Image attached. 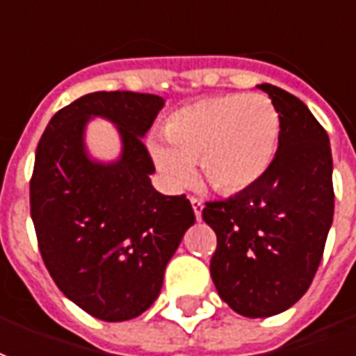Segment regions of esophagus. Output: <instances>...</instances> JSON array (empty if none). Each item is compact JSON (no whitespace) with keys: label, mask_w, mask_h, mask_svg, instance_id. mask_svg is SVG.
<instances>
[{"label":"esophagus","mask_w":356,"mask_h":356,"mask_svg":"<svg viewBox=\"0 0 356 356\" xmlns=\"http://www.w3.org/2000/svg\"><path fill=\"white\" fill-rule=\"evenodd\" d=\"M190 203H192L193 213H195V219H202V211H203V203L197 200V197H190Z\"/></svg>","instance_id":"obj_1"}]
</instances>
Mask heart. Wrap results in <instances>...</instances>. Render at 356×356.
Returning <instances> with one entry per match:
<instances>
[{"mask_svg": "<svg viewBox=\"0 0 356 356\" xmlns=\"http://www.w3.org/2000/svg\"><path fill=\"white\" fill-rule=\"evenodd\" d=\"M163 143L151 141L156 170L172 186L192 176V164L215 192L256 188L275 164L281 116L266 95H219L174 110L163 126Z\"/></svg>", "mask_w": 356, "mask_h": 356, "instance_id": "1", "label": "heart"}]
</instances>
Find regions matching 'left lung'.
Segmentation results:
<instances>
[{"label":"left lung","mask_w":356,"mask_h":356,"mask_svg":"<svg viewBox=\"0 0 356 356\" xmlns=\"http://www.w3.org/2000/svg\"><path fill=\"white\" fill-rule=\"evenodd\" d=\"M281 116L275 164L256 188L209 202L203 220L217 234L211 277L219 296L246 318L289 310L308 291L333 220L330 137L302 100L259 85Z\"/></svg>","instance_id":"1"}]
</instances>
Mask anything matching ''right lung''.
<instances>
[{"instance_id":"right-lung-1","label":"right lung","mask_w":356,"mask_h":356,"mask_svg":"<svg viewBox=\"0 0 356 356\" xmlns=\"http://www.w3.org/2000/svg\"><path fill=\"white\" fill-rule=\"evenodd\" d=\"M164 99L100 90L56 112L36 147L31 215L51 279L71 302L104 322H124L151 308L164 269L195 222L186 195L153 188V161L141 139ZM114 123L120 154L99 161L86 126Z\"/></svg>"}]
</instances>
